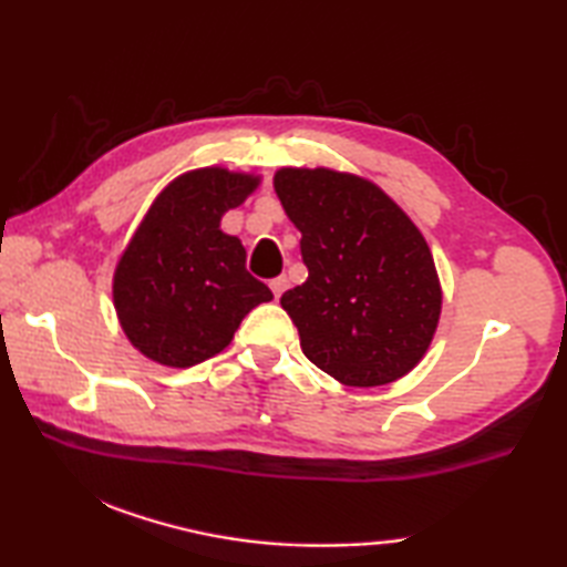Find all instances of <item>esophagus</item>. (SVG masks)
Instances as JSON below:
<instances>
[{"mask_svg":"<svg viewBox=\"0 0 567 567\" xmlns=\"http://www.w3.org/2000/svg\"><path fill=\"white\" fill-rule=\"evenodd\" d=\"M270 290H272L275 299H280L282 292L287 290V277H285V275H282V277H275V280L270 282Z\"/></svg>","mask_w":567,"mask_h":567,"instance_id":"obj_1","label":"esophagus"}]
</instances>
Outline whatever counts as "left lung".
Returning <instances> with one entry per match:
<instances>
[{"mask_svg":"<svg viewBox=\"0 0 567 567\" xmlns=\"http://www.w3.org/2000/svg\"><path fill=\"white\" fill-rule=\"evenodd\" d=\"M275 192L299 228L307 282L280 299L305 355L348 388L404 378L433 341L441 282L400 204L351 173L282 167Z\"/></svg>","mask_w":567,"mask_h":567,"instance_id":"obj_1","label":"left lung"}]
</instances>
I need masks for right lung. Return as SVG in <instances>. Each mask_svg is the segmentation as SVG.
I'll list each match as a JSON object with an SVG mask.
<instances>
[{
  "instance_id": "1",
  "label": "right lung",
  "mask_w": 567,
  "mask_h": 567,
  "mask_svg": "<svg viewBox=\"0 0 567 567\" xmlns=\"http://www.w3.org/2000/svg\"><path fill=\"white\" fill-rule=\"evenodd\" d=\"M258 175L199 167L175 177L131 236L114 270V309L131 346L167 368H192L231 343L238 323L272 292L246 270V248L221 216Z\"/></svg>"
}]
</instances>
